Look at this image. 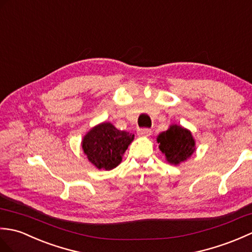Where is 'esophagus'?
I'll use <instances>...</instances> for the list:
<instances>
[{"instance_id": "esophagus-1", "label": "esophagus", "mask_w": 252, "mask_h": 252, "mask_svg": "<svg viewBox=\"0 0 252 252\" xmlns=\"http://www.w3.org/2000/svg\"><path fill=\"white\" fill-rule=\"evenodd\" d=\"M137 133L139 137H149V136H151L152 131H151V129H148V128H143V129H139L137 131Z\"/></svg>"}]
</instances>
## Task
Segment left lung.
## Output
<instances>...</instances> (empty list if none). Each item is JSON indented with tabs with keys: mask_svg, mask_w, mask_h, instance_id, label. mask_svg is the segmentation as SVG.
Masks as SVG:
<instances>
[{
	"mask_svg": "<svg viewBox=\"0 0 252 252\" xmlns=\"http://www.w3.org/2000/svg\"><path fill=\"white\" fill-rule=\"evenodd\" d=\"M158 149L170 165H180L196 151V142L191 130L179 125H170L156 138Z\"/></svg>",
	"mask_w": 252,
	"mask_h": 252,
	"instance_id": "obj_1",
	"label": "left lung"
}]
</instances>
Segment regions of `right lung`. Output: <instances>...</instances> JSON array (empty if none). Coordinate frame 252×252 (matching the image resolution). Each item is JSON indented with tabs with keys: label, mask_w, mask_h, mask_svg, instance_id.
Wrapping results in <instances>:
<instances>
[{
	"label": "right lung",
	"mask_w": 252,
	"mask_h": 252,
	"mask_svg": "<svg viewBox=\"0 0 252 252\" xmlns=\"http://www.w3.org/2000/svg\"><path fill=\"white\" fill-rule=\"evenodd\" d=\"M135 136L119 130L110 122H103L87 131L82 140L83 152L98 169L111 170L121 164L123 155Z\"/></svg>",
	"instance_id": "right-lung-1"
}]
</instances>
